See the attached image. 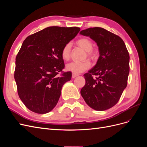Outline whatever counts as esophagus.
Segmentation results:
<instances>
[{"mask_svg":"<svg viewBox=\"0 0 147 147\" xmlns=\"http://www.w3.org/2000/svg\"><path fill=\"white\" fill-rule=\"evenodd\" d=\"M78 74H72V77L73 78H75V77H77V76H78Z\"/></svg>","mask_w":147,"mask_h":147,"instance_id":"34e87169","label":"esophagus"}]
</instances>
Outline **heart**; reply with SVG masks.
<instances>
[{
    "label": "heart",
    "mask_w": 147,
    "mask_h": 147,
    "mask_svg": "<svg viewBox=\"0 0 147 147\" xmlns=\"http://www.w3.org/2000/svg\"><path fill=\"white\" fill-rule=\"evenodd\" d=\"M77 45L86 51L87 56L91 59H94L96 56V53L93 50V43L91 40L87 37H83L78 39L76 42ZM71 52V45L70 43H67L62 49L61 56L63 59L67 61L70 59ZM91 63L86 60L82 63L77 62H72L66 65V70L69 72H72L75 74H80L90 68Z\"/></svg>",
    "instance_id": "b5f03b06"
}]
</instances>
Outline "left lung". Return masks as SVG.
<instances>
[{"label":"left lung","instance_id":"1","mask_svg":"<svg viewBox=\"0 0 147 147\" xmlns=\"http://www.w3.org/2000/svg\"><path fill=\"white\" fill-rule=\"evenodd\" d=\"M80 34L95 41L99 52L96 64L84 74L86 83L81 95L92 109H109L117 104L127 86L129 55L125 43L121 37L102 28H88Z\"/></svg>","mask_w":147,"mask_h":147}]
</instances>
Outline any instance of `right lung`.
<instances>
[{"mask_svg": "<svg viewBox=\"0 0 147 147\" xmlns=\"http://www.w3.org/2000/svg\"><path fill=\"white\" fill-rule=\"evenodd\" d=\"M80 28L51 26L32 34L23 42L16 57L14 77L20 99L33 112H50L57 104L64 84L72 78L61 56L65 44Z\"/></svg>", "mask_w": 147, "mask_h": 147, "instance_id": "add662e5", "label": "right lung"}]
</instances>
